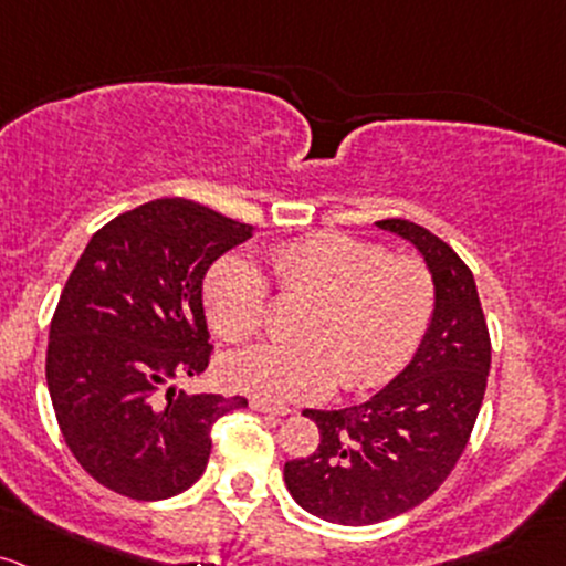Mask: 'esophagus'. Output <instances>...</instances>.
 <instances>
[{"instance_id": "obj_1", "label": "esophagus", "mask_w": 566, "mask_h": 566, "mask_svg": "<svg viewBox=\"0 0 566 566\" xmlns=\"http://www.w3.org/2000/svg\"><path fill=\"white\" fill-rule=\"evenodd\" d=\"M250 408H252V411H258V413H271V416H287V413H290L287 408L269 406V402H263V400H252Z\"/></svg>"}]
</instances>
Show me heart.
Instances as JSON below:
<instances>
[{
    "label": "heart",
    "mask_w": 566,
    "mask_h": 566,
    "mask_svg": "<svg viewBox=\"0 0 566 566\" xmlns=\"http://www.w3.org/2000/svg\"><path fill=\"white\" fill-rule=\"evenodd\" d=\"M279 293L312 297L297 344H254L228 354V387L263 402H297L344 387L387 384L411 359L432 316V279L413 258H392L346 233H312L273 247ZM203 301L222 340L252 338L269 312V282L252 260L226 254L212 265Z\"/></svg>",
    "instance_id": "obj_1"
}]
</instances>
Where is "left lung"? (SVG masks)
Returning a JSON list of instances; mask_svg holds the SVG:
<instances>
[{
    "mask_svg": "<svg viewBox=\"0 0 566 566\" xmlns=\"http://www.w3.org/2000/svg\"><path fill=\"white\" fill-rule=\"evenodd\" d=\"M424 260L432 316L413 359L381 392L338 411L306 408L319 427L312 457L284 464L303 511L365 526L411 511L454 470L486 392L492 344L475 279L446 241L408 220L376 222Z\"/></svg>",
    "mask_w": 566,
    "mask_h": 566,
    "instance_id": "1",
    "label": "left lung"
}]
</instances>
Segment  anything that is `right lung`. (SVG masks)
I'll return each instance as SVG.
<instances>
[{"mask_svg": "<svg viewBox=\"0 0 566 566\" xmlns=\"http://www.w3.org/2000/svg\"><path fill=\"white\" fill-rule=\"evenodd\" d=\"M252 226L185 198L115 217L80 254L51 322L45 376L66 446L112 492L169 500L203 475L209 430L244 397L188 395L209 365L203 276Z\"/></svg>", "mask_w": 566, "mask_h": 566, "instance_id": "obj_1", "label": "right lung"}]
</instances>
